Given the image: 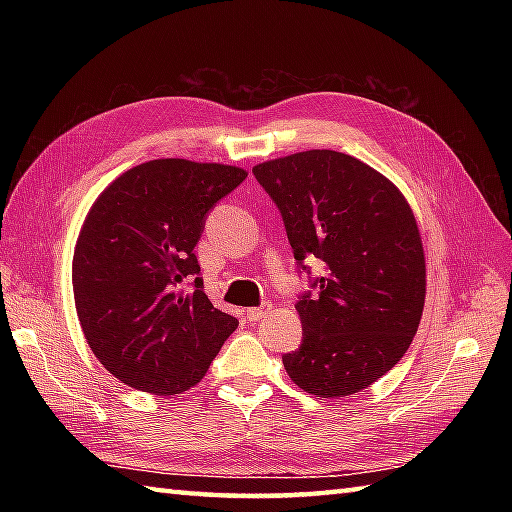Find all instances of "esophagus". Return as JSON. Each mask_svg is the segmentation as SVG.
I'll return each mask as SVG.
<instances>
[{"instance_id":"obj_1","label":"esophagus","mask_w":512,"mask_h":512,"mask_svg":"<svg viewBox=\"0 0 512 512\" xmlns=\"http://www.w3.org/2000/svg\"><path fill=\"white\" fill-rule=\"evenodd\" d=\"M270 312H273V303H262V306H259V308L246 310V317H248V321H259V319H264L266 314H270Z\"/></svg>"}]
</instances>
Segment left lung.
Here are the masks:
<instances>
[{
    "label": "left lung",
    "instance_id": "1",
    "mask_svg": "<svg viewBox=\"0 0 512 512\" xmlns=\"http://www.w3.org/2000/svg\"><path fill=\"white\" fill-rule=\"evenodd\" d=\"M284 217L295 259L317 257V297H301V347L284 356L292 383L343 398L394 367L413 341L427 295L416 217L394 182L332 149L255 165Z\"/></svg>",
    "mask_w": 512,
    "mask_h": 512
}]
</instances>
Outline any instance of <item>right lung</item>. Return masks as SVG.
I'll return each instance as SVG.
<instances>
[{"label": "right lung", "instance_id": "obj_1", "mask_svg": "<svg viewBox=\"0 0 512 512\" xmlns=\"http://www.w3.org/2000/svg\"><path fill=\"white\" fill-rule=\"evenodd\" d=\"M246 176L220 162L149 160L121 173L85 215L72 257L76 317L125 385L182 394L235 332L237 319L204 295L193 248L211 206Z\"/></svg>", "mask_w": 512, "mask_h": 512}]
</instances>
